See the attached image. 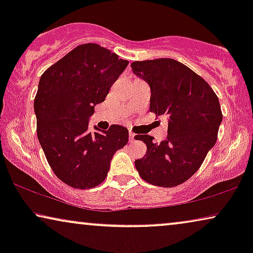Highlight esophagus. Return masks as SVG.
Instances as JSON below:
<instances>
[{
  "instance_id": "34e87169",
  "label": "esophagus",
  "mask_w": 253,
  "mask_h": 253,
  "mask_svg": "<svg viewBox=\"0 0 253 253\" xmlns=\"http://www.w3.org/2000/svg\"><path fill=\"white\" fill-rule=\"evenodd\" d=\"M134 138H136V134H134L133 132H130L129 133V139H130L131 143H132V141H134Z\"/></svg>"
}]
</instances>
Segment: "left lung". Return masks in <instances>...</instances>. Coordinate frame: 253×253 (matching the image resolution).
Returning <instances> with one entry per match:
<instances>
[{"label": "left lung", "mask_w": 253, "mask_h": 253, "mask_svg": "<svg viewBox=\"0 0 253 253\" xmlns=\"http://www.w3.org/2000/svg\"><path fill=\"white\" fill-rule=\"evenodd\" d=\"M133 74L150 85V110L168 117V134L160 144L137 134L147 146L134 161L140 177L164 188L177 186L191 177L215 145L222 122L219 99L204 79L172 58L136 61Z\"/></svg>", "instance_id": "8db88e82"}]
</instances>
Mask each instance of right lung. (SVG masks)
Returning <instances> with one entry per match:
<instances>
[{
    "instance_id": "1",
    "label": "right lung",
    "mask_w": 253,
    "mask_h": 253,
    "mask_svg": "<svg viewBox=\"0 0 253 253\" xmlns=\"http://www.w3.org/2000/svg\"><path fill=\"white\" fill-rule=\"evenodd\" d=\"M129 62L96 43L76 47L41 76L34 99L37 134L55 175L76 189L105 181L115 152L129 131L113 124L88 130L94 106L105 101Z\"/></svg>"
}]
</instances>
